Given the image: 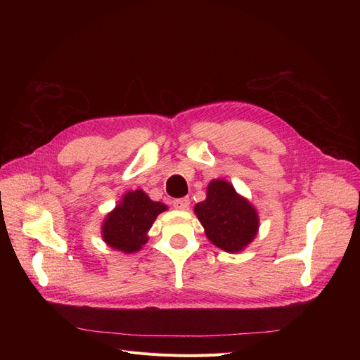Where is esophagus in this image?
<instances>
[{"instance_id": "1", "label": "esophagus", "mask_w": 360, "mask_h": 360, "mask_svg": "<svg viewBox=\"0 0 360 360\" xmlns=\"http://www.w3.org/2000/svg\"><path fill=\"white\" fill-rule=\"evenodd\" d=\"M189 204H191L189 198H177V200L172 201V207H174V209H177V210H186Z\"/></svg>"}]
</instances>
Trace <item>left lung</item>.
<instances>
[{
    "label": "left lung",
    "instance_id": "obj_1",
    "mask_svg": "<svg viewBox=\"0 0 360 360\" xmlns=\"http://www.w3.org/2000/svg\"><path fill=\"white\" fill-rule=\"evenodd\" d=\"M205 195V200L195 205L193 212L204 226L207 238L225 252H240L258 234L257 209L224 179L212 180Z\"/></svg>",
    "mask_w": 360,
    "mask_h": 360
}]
</instances>
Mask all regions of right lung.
<instances>
[{
  "mask_svg": "<svg viewBox=\"0 0 360 360\" xmlns=\"http://www.w3.org/2000/svg\"><path fill=\"white\" fill-rule=\"evenodd\" d=\"M168 210L163 202L150 200L143 189L129 191L102 222L103 242L123 254H135L148 240V230L158 214Z\"/></svg>",
  "mask_w": 360,
  "mask_h": 360,
  "instance_id": "add662e5",
  "label": "right lung"
}]
</instances>
